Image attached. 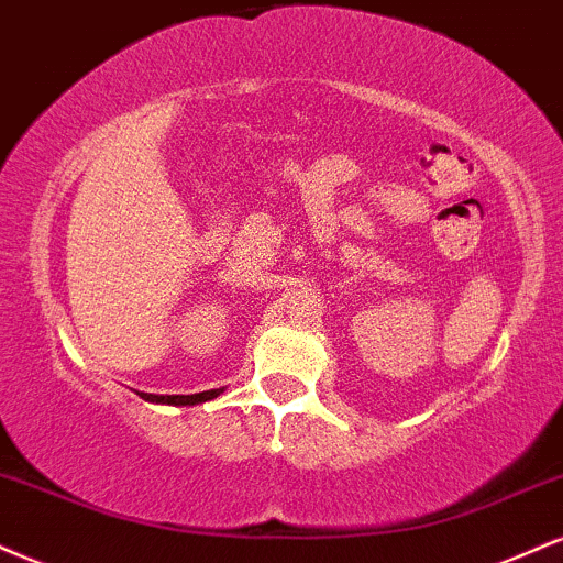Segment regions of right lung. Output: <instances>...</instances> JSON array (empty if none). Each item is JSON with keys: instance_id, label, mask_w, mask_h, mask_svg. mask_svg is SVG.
<instances>
[{"instance_id": "1", "label": "right lung", "mask_w": 563, "mask_h": 563, "mask_svg": "<svg viewBox=\"0 0 563 563\" xmlns=\"http://www.w3.org/2000/svg\"><path fill=\"white\" fill-rule=\"evenodd\" d=\"M223 389H208V393H197V395H150V393H139V398L150 400V402H165V406H197V402L213 400L221 395Z\"/></svg>"}]
</instances>
